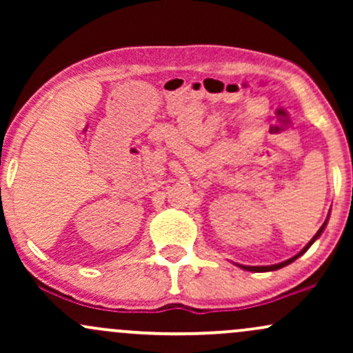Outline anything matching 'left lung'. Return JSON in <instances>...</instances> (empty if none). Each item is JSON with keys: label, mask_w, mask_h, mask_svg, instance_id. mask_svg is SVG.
Instances as JSON below:
<instances>
[{"label": "left lung", "mask_w": 353, "mask_h": 353, "mask_svg": "<svg viewBox=\"0 0 353 353\" xmlns=\"http://www.w3.org/2000/svg\"><path fill=\"white\" fill-rule=\"evenodd\" d=\"M325 224H327V221L323 222V225L322 228H320L319 230H317V234H315L314 237H312V241L309 242V244H307L305 247H303V249L301 250V252H299L297 255H294L292 259H289V261H283V262H281V264H275V265H264V267H250V265H241L242 269H245V270H252V272H269V270H277V269H282V267H285V265H289L290 262H294L295 259H299L301 257V255L303 254V252H307V249H309V247L314 244L315 241H317V239L320 237V234L323 232V229H325Z\"/></svg>", "instance_id": "obj_1"}]
</instances>
